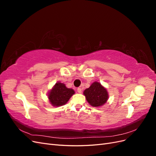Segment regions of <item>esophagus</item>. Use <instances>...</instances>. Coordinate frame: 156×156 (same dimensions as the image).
I'll list each match as a JSON object with an SVG mask.
<instances>
[{"label": "esophagus", "instance_id": "obj_1", "mask_svg": "<svg viewBox=\"0 0 156 156\" xmlns=\"http://www.w3.org/2000/svg\"><path fill=\"white\" fill-rule=\"evenodd\" d=\"M77 90V92H78V93H81V92H82L81 88H78Z\"/></svg>", "mask_w": 156, "mask_h": 156}]
</instances>
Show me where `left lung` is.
<instances>
[{"label": "left lung", "mask_w": 156, "mask_h": 156, "mask_svg": "<svg viewBox=\"0 0 156 156\" xmlns=\"http://www.w3.org/2000/svg\"><path fill=\"white\" fill-rule=\"evenodd\" d=\"M83 94L89 104L94 107L103 105L108 99L106 88L97 81L94 82L89 88L84 90Z\"/></svg>", "instance_id": "1"}]
</instances>
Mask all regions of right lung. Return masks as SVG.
<instances>
[{"mask_svg":"<svg viewBox=\"0 0 156 156\" xmlns=\"http://www.w3.org/2000/svg\"><path fill=\"white\" fill-rule=\"evenodd\" d=\"M74 94L73 89L67 88L64 83L57 82L49 91L48 96L52 105L60 107L67 103Z\"/></svg>","mask_w":156,"mask_h":156,"instance_id":"add662e5","label":"right lung"}]
</instances>
